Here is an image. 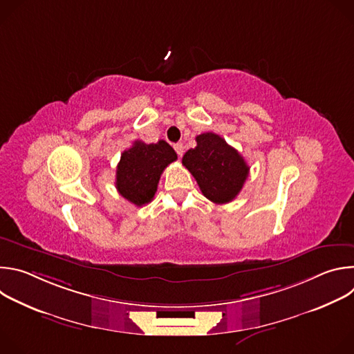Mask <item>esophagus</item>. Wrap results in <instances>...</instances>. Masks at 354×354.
<instances>
[{
  "label": "esophagus",
  "instance_id": "esophagus-1",
  "mask_svg": "<svg viewBox=\"0 0 354 354\" xmlns=\"http://www.w3.org/2000/svg\"><path fill=\"white\" fill-rule=\"evenodd\" d=\"M174 148H175L176 154H178L179 157H182V156H183V153H185V147H183V144H182V142H176V144H174Z\"/></svg>",
  "mask_w": 354,
  "mask_h": 354
}]
</instances>
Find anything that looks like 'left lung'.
Instances as JSON below:
<instances>
[{"mask_svg": "<svg viewBox=\"0 0 354 354\" xmlns=\"http://www.w3.org/2000/svg\"><path fill=\"white\" fill-rule=\"evenodd\" d=\"M196 142L194 148L186 151L182 164L213 203H230L241 192L249 167L238 151L216 133L200 134Z\"/></svg>", "mask_w": 354, "mask_h": 354, "instance_id": "8db88e82", "label": "left lung"}]
</instances>
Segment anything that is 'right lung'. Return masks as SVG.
I'll return each mask as SVG.
<instances>
[{
    "instance_id": "1",
    "label": "right lung",
    "mask_w": 354,
    "mask_h": 354,
    "mask_svg": "<svg viewBox=\"0 0 354 354\" xmlns=\"http://www.w3.org/2000/svg\"><path fill=\"white\" fill-rule=\"evenodd\" d=\"M178 160L164 140L156 144L134 141L123 151L116 169V189L130 203L141 207L154 198L164 169Z\"/></svg>"
}]
</instances>
